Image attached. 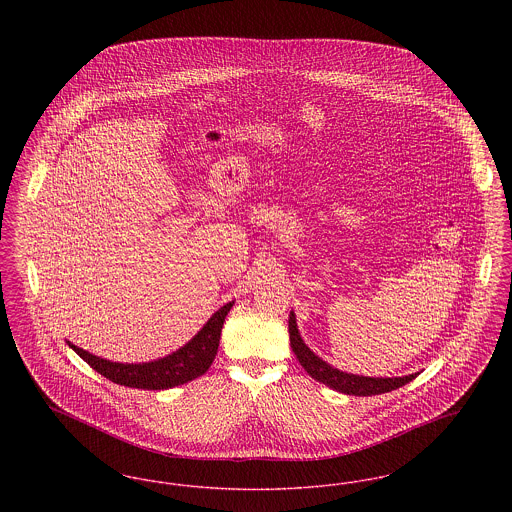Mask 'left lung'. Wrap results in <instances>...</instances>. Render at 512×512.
<instances>
[{
	"label": "left lung",
	"instance_id": "left-lung-1",
	"mask_svg": "<svg viewBox=\"0 0 512 512\" xmlns=\"http://www.w3.org/2000/svg\"><path fill=\"white\" fill-rule=\"evenodd\" d=\"M288 328H290V343H292L297 361L309 372V376H313L317 382H322L324 386H328L332 390L347 393V395L366 397V395H378V393L397 390L416 378V374L397 376V378H370V376L341 372L338 368L328 365L326 361H322L305 345V341L301 340V334L297 330V322H295L293 313H290Z\"/></svg>",
	"mask_w": 512,
	"mask_h": 512
}]
</instances>
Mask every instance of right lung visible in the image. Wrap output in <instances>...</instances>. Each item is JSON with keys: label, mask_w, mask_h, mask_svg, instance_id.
<instances>
[{"label": "right lung", "mask_w": 512, "mask_h": 512, "mask_svg": "<svg viewBox=\"0 0 512 512\" xmlns=\"http://www.w3.org/2000/svg\"><path fill=\"white\" fill-rule=\"evenodd\" d=\"M232 305L234 301L220 307L219 311L207 320V324L184 347H180L178 351H174L163 359L149 361V363H140V365L113 363L76 347L71 341L67 343L74 353L80 355L96 372L119 386L138 388V390H169L180 384H188L209 370L219 349L220 330H222L224 318L230 313Z\"/></svg>", "instance_id": "obj_1"}]
</instances>
